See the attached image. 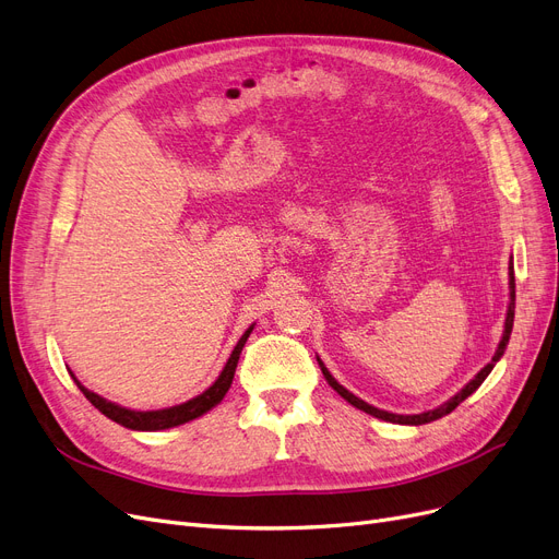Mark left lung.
<instances>
[{"label":"left lung","mask_w":559,"mask_h":559,"mask_svg":"<svg viewBox=\"0 0 559 559\" xmlns=\"http://www.w3.org/2000/svg\"><path fill=\"white\" fill-rule=\"evenodd\" d=\"M509 287H511V301H509V311H507V322H504V334H502V341H500V347H498V353H495V357H492V361L488 364V366H484L477 376H474V380L472 382H467L456 396H453L449 403H444V405H440L438 409H428V412H421V415H391V412H384V409H378V407H373V405H368V403H364L361 399H357L355 394H349V391L345 389V386H341L334 378H332V373H329V370L324 368V364L318 359V364H320V368H322V376H324V380L332 384L338 394L349 403V405H355V407H359V409H364L366 415H373V417H378V419H384V421H391V424H407V426H421V424H430V421H436V419H442L444 415H449V412H453L456 409L467 396H472L474 391H477L479 386H481V382L488 378V373L492 370V366L500 361V357L504 355V349H507V343H509V336H511V329H513V308H515V283H513V266H509Z\"/></svg>","instance_id":"8db88e82"}]
</instances>
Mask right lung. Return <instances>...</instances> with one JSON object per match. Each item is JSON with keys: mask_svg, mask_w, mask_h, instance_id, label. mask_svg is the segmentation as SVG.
Segmentation results:
<instances>
[{"mask_svg": "<svg viewBox=\"0 0 559 559\" xmlns=\"http://www.w3.org/2000/svg\"><path fill=\"white\" fill-rule=\"evenodd\" d=\"M251 332H253V326H248L246 334H243V336L239 338V343L235 345L230 359H227L225 368L221 370L218 380H216L210 389L202 391L200 396H195V399H191V401H186V403H181V405H175V407L152 409V412L127 409V407H119V405H115V403H110V401H106V399H100L98 394H94V391L82 386L73 373H71V378L75 380L78 389L82 391V394H85V399H87L98 412H103V415H106L108 419L121 424L123 428H131V430H165V428H173V426H179V424H186V421L202 417L204 412H210L214 405H218V403L223 401V396L227 394V389H230V384H233L235 370H237V361H239V355H241V347H243L246 338L251 336Z\"/></svg>", "mask_w": 559, "mask_h": 559, "instance_id": "add662e5", "label": "right lung"}]
</instances>
